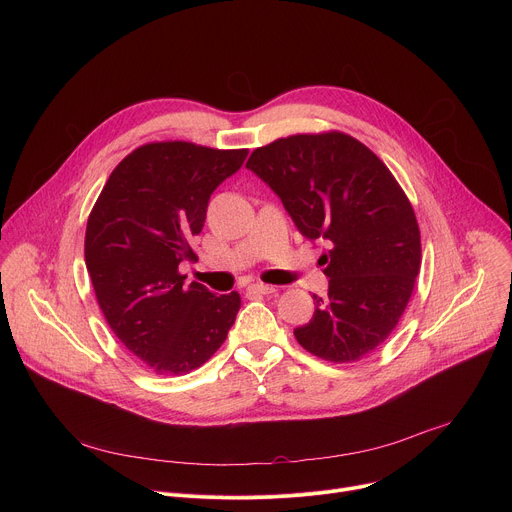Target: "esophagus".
<instances>
[{
    "mask_svg": "<svg viewBox=\"0 0 512 512\" xmlns=\"http://www.w3.org/2000/svg\"><path fill=\"white\" fill-rule=\"evenodd\" d=\"M249 291H251V294H257V296H269V294H275V287L273 285H263V283H253V285H249Z\"/></svg>",
    "mask_w": 512,
    "mask_h": 512,
    "instance_id": "1",
    "label": "esophagus"
}]
</instances>
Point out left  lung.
I'll list each match as a JSON object with an SVG mask.
<instances>
[{
	"label": "left lung",
	"instance_id": "left-lung-1",
	"mask_svg": "<svg viewBox=\"0 0 512 512\" xmlns=\"http://www.w3.org/2000/svg\"><path fill=\"white\" fill-rule=\"evenodd\" d=\"M247 168L298 231L328 245V298L296 340L330 362L373 352L407 308L421 265L415 212L389 168L346 133L291 135L257 148Z\"/></svg>",
	"mask_w": 512,
	"mask_h": 512
}]
</instances>
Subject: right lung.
Wrapping results in <instances>:
<instances>
[{"label": "right lung", "mask_w": 512, "mask_h": 512, "mask_svg": "<svg viewBox=\"0 0 512 512\" xmlns=\"http://www.w3.org/2000/svg\"><path fill=\"white\" fill-rule=\"evenodd\" d=\"M247 150L188 141L141 145L109 176L89 216L85 261L115 336L158 375H186L225 342L241 308L237 291L216 296L184 285L178 265L206 221L210 194Z\"/></svg>", "instance_id": "right-lung-1"}]
</instances>
